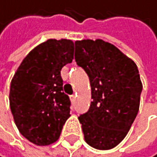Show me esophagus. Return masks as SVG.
<instances>
[{
	"label": "esophagus",
	"instance_id": "1",
	"mask_svg": "<svg viewBox=\"0 0 157 157\" xmlns=\"http://www.w3.org/2000/svg\"><path fill=\"white\" fill-rule=\"evenodd\" d=\"M70 98H71V101H72V102H75V101H76V94L71 95Z\"/></svg>",
	"mask_w": 157,
	"mask_h": 157
}]
</instances>
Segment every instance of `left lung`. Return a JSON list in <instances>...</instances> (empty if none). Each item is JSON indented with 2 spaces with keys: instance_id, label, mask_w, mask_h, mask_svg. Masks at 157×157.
I'll return each mask as SVG.
<instances>
[{
  "instance_id": "left-lung-1",
  "label": "left lung",
  "mask_w": 157,
  "mask_h": 157,
  "mask_svg": "<svg viewBox=\"0 0 157 157\" xmlns=\"http://www.w3.org/2000/svg\"><path fill=\"white\" fill-rule=\"evenodd\" d=\"M75 61L89 77L93 101L80 115L86 143L111 149L122 141L135 121L143 90L136 63L102 39L75 41Z\"/></svg>"
}]
</instances>
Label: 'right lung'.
Instances as JSON below:
<instances>
[{
  "mask_svg": "<svg viewBox=\"0 0 157 157\" xmlns=\"http://www.w3.org/2000/svg\"><path fill=\"white\" fill-rule=\"evenodd\" d=\"M74 43L69 39H48L22 60L10 89V106L18 131L36 145L59 139L70 117L71 102L63 92L60 71L72 62Z\"/></svg>",
  "mask_w": 157,
  "mask_h": 157,
  "instance_id": "1",
  "label": "right lung"
}]
</instances>
